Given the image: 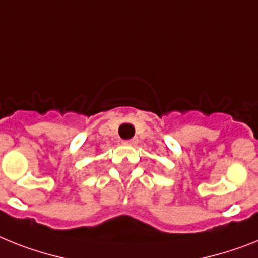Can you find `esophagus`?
<instances>
[{
	"mask_svg": "<svg viewBox=\"0 0 258 258\" xmlns=\"http://www.w3.org/2000/svg\"><path fill=\"white\" fill-rule=\"evenodd\" d=\"M138 142L137 138H133V140H129V141L125 142V145H127V146H136Z\"/></svg>",
	"mask_w": 258,
	"mask_h": 258,
	"instance_id": "esophagus-1",
	"label": "esophagus"
}]
</instances>
